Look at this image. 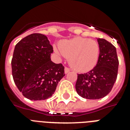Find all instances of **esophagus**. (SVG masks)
<instances>
[{"instance_id":"esophagus-1","label":"esophagus","mask_w":130,"mask_h":130,"mask_svg":"<svg viewBox=\"0 0 130 130\" xmlns=\"http://www.w3.org/2000/svg\"><path fill=\"white\" fill-rule=\"evenodd\" d=\"M70 71H71V70H70V69H69V68H68V67H66V68H65V69H64V72H65V73H69V72H70Z\"/></svg>"}]
</instances>
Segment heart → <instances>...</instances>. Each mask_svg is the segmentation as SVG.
<instances>
[{
	"mask_svg": "<svg viewBox=\"0 0 130 130\" xmlns=\"http://www.w3.org/2000/svg\"><path fill=\"white\" fill-rule=\"evenodd\" d=\"M60 52L69 58V63L73 69L86 72L96 66L99 56V44L96 40L77 37L59 44Z\"/></svg>",
	"mask_w": 130,
	"mask_h": 130,
	"instance_id": "heart-1",
	"label": "heart"
}]
</instances>
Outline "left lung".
Wrapping results in <instances>:
<instances>
[{"label": "left lung", "instance_id": "obj_1", "mask_svg": "<svg viewBox=\"0 0 130 130\" xmlns=\"http://www.w3.org/2000/svg\"><path fill=\"white\" fill-rule=\"evenodd\" d=\"M100 50L96 66L88 73L77 74L75 88L78 94L87 99H99L112 90L117 80L119 59L117 49L105 39H97Z\"/></svg>", "mask_w": 130, "mask_h": 130}]
</instances>
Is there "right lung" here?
Returning a JSON list of instances; mask_svg holds the SVG:
<instances>
[{
  "label": "right lung",
  "mask_w": 130,
  "mask_h": 130,
  "mask_svg": "<svg viewBox=\"0 0 130 130\" xmlns=\"http://www.w3.org/2000/svg\"><path fill=\"white\" fill-rule=\"evenodd\" d=\"M53 52L47 37L41 34L29 35L15 45L11 59L12 75L26 98L32 101L49 98L65 75L64 66L51 60Z\"/></svg>",
  "instance_id": "add662e5"
}]
</instances>
